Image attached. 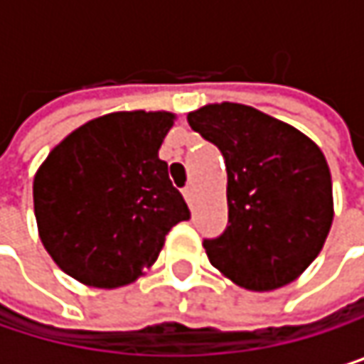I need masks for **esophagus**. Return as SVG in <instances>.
Returning <instances> with one entry per match:
<instances>
[{"label": "esophagus", "mask_w": 364, "mask_h": 364, "mask_svg": "<svg viewBox=\"0 0 364 364\" xmlns=\"http://www.w3.org/2000/svg\"><path fill=\"white\" fill-rule=\"evenodd\" d=\"M183 198H185V202H187L189 206L193 204V187H191V185L183 187Z\"/></svg>", "instance_id": "34e87169"}]
</instances>
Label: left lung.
<instances>
[{
  "label": "left lung",
  "mask_w": 364,
  "mask_h": 364,
  "mask_svg": "<svg viewBox=\"0 0 364 364\" xmlns=\"http://www.w3.org/2000/svg\"><path fill=\"white\" fill-rule=\"evenodd\" d=\"M228 171V228L204 238L208 261L249 291L293 282L321 253L333 187L318 145L263 111L221 103L187 115Z\"/></svg>",
  "instance_id": "8db88e82"
}]
</instances>
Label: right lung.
I'll return each instance as SVG.
<instances>
[{"label": "right lung", "instance_id": "obj_1", "mask_svg": "<svg viewBox=\"0 0 364 364\" xmlns=\"http://www.w3.org/2000/svg\"><path fill=\"white\" fill-rule=\"evenodd\" d=\"M173 119L166 111L109 113L50 151L33 181V204L39 238L65 274L99 289L128 284L189 219L158 158Z\"/></svg>", "mask_w": 364, "mask_h": 364}]
</instances>
